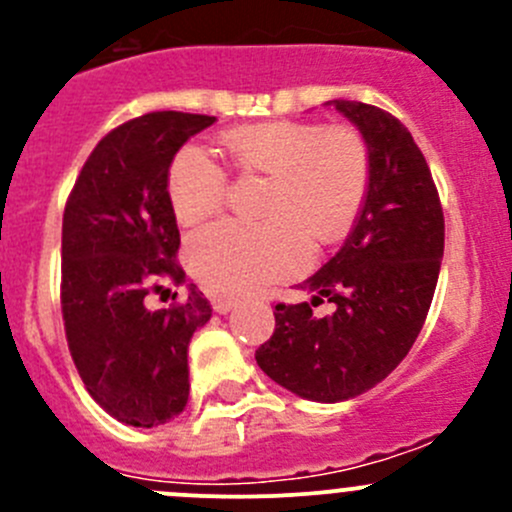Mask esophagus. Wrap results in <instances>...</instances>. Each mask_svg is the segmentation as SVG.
I'll use <instances>...</instances> for the list:
<instances>
[{"label":"esophagus","instance_id":"1","mask_svg":"<svg viewBox=\"0 0 512 512\" xmlns=\"http://www.w3.org/2000/svg\"><path fill=\"white\" fill-rule=\"evenodd\" d=\"M210 302H213V309L218 314H227L232 307H237L235 297H223V294H213V299H210Z\"/></svg>","mask_w":512,"mask_h":512}]
</instances>
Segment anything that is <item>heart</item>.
Wrapping results in <instances>:
<instances>
[{"label":"heart","instance_id":"1","mask_svg":"<svg viewBox=\"0 0 512 512\" xmlns=\"http://www.w3.org/2000/svg\"><path fill=\"white\" fill-rule=\"evenodd\" d=\"M220 153L240 173L270 178L262 220L215 223L190 235L185 260L205 287L242 294L297 275L312 245H329L354 223L369 188V153L347 128L265 121L230 128ZM225 173L200 148L185 146L168 168V203L180 225H198L225 203Z\"/></svg>","mask_w":512,"mask_h":512}]
</instances>
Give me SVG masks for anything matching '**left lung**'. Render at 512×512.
Returning a JSON list of instances; mask_svg holds the SVG:
<instances>
[{"label":"left lung","mask_w":512,"mask_h":512,"mask_svg":"<svg viewBox=\"0 0 512 512\" xmlns=\"http://www.w3.org/2000/svg\"><path fill=\"white\" fill-rule=\"evenodd\" d=\"M359 128L369 188L342 250L299 289L312 302L277 304L260 369L302 399L337 404L374 389L414 347L443 260V210L409 128L361 101H329ZM329 298L335 312L314 318Z\"/></svg>","instance_id":"1"}]
</instances>
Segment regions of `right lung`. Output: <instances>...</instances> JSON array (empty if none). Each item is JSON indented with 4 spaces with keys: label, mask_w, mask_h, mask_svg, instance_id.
<instances>
[{
    "label": "right lung",
    "mask_w": 512,
    "mask_h": 512,
    "mask_svg": "<svg viewBox=\"0 0 512 512\" xmlns=\"http://www.w3.org/2000/svg\"><path fill=\"white\" fill-rule=\"evenodd\" d=\"M215 116L156 111L98 141L66 200L61 227V312L86 391L126 426L168 423L188 404V344L213 314L188 299L151 309L160 280L183 282L180 232L168 203V168Z\"/></svg>",
    "instance_id": "1"
}]
</instances>
